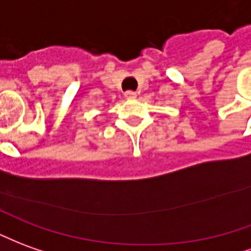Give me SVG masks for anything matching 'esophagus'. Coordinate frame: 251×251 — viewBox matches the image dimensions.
I'll return each mask as SVG.
<instances>
[{
    "label": "esophagus",
    "mask_w": 251,
    "mask_h": 251,
    "mask_svg": "<svg viewBox=\"0 0 251 251\" xmlns=\"http://www.w3.org/2000/svg\"><path fill=\"white\" fill-rule=\"evenodd\" d=\"M136 96H137V94H136L134 91H126L125 92V98L126 99H129V100H130V99H134Z\"/></svg>",
    "instance_id": "1"
}]
</instances>
